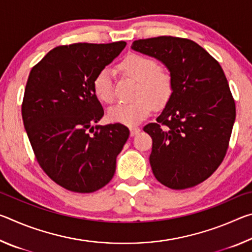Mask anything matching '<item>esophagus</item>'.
<instances>
[{"label":"esophagus","mask_w":252,"mask_h":252,"mask_svg":"<svg viewBox=\"0 0 252 252\" xmlns=\"http://www.w3.org/2000/svg\"><path fill=\"white\" fill-rule=\"evenodd\" d=\"M140 131H141V129H140V127H136V126L130 127V134H131V136H133V135H135V134H138Z\"/></svg>","instance_id":"obj_1"}]
</instances>
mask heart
I'll use <instances>...</instances> for the list:
<instances>
[{
    "mask_svg": "<svg viewBox=\"0 0 252 252\" xmlns=\"http://www.w3.org/2000/svg\"><path fill=\"white\" fill-rule=\"evenodd\" d=\"M119 69L138 85L134 97L129 103H120L108 111V120L133 126L143 121L156 108H162L172 95V79L167 71L160 69L155 59L141 54H131L119 64ZM93 91L95 96L104 103L114 100L113 72L109 67L97 72L93 80Z\"/></svg>",
    "mask_w": 252,
    "mask_h": 252,
    "instance_id": "heart-1",
    "label": "heart"
}]
</instances>
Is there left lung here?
<instances>
[{
  "label": "left lung",
  "instance_id": "obj_1",
  "mask_svg": "<svg viewBox=\"0 0 252 252\" xmlns=\"http://www.w3.org/2000/svg\"><path fill=\"white\" fill-rule=\"evenodd\" d=\"M131 48L159 60L172 79L165 108L157 122L143 127L152 138V172L170 189L197 186L222 162L236 120L222 67L199 44L182 37L138 40Z\"/></svg>",
  "mask_w": 252,
  "mask_h": 252
}]
</instances>
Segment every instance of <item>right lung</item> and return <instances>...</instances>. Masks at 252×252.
<instances>
[{
	"label": "right lung",
	"instance_id": "add662e5",
	"mask_svg": "<svg viewBox=\"0 0 252 252\" xmlns=\"http://www.w3.org/2000/svg\"><path fill=\"white\" fill-rule=\"evenodd\" d=\"M126 43L57 46L32 67L22 118L41 168L66 190L90 193L108 185L130 131L121 123L95 126L104 111L93 80Z\"/></svg>",
	"mask_w": 252,
	"mask_h": 252
}]
</instances>
